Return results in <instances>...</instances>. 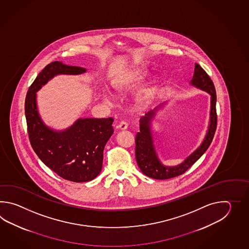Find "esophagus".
Here are the masks:
<instances>
[{
	"instance_id": "34e87169",
	"label": "esophagus",
	"mask_w": 249,
	"mask_h": 249,
	"mask_svg": "<svg viewBox=\"0 0 249 249\" xmlns=\"http://www.w3.org/2000/svg\"><path fill=\"white\" fill-rule=\"evenodd\" d=\"M127 127H128V124L125 121H122V122L119 123V124H118V128L120 130H125V129H127Z\"/></svg>"
}]
</instances>
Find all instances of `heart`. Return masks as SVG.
Listing matches in <instances>:
<instances>
[{
	"label": "heart",
	"instance_id": "heart-1",
	"mask_svg": "<svg viewBox=\"0 0 249 249\" xmlns=\"http://www.w3.org/2000/svg\"><path fill=\"white\" fill-rule=\"evenodd\" d=\"M147 77V73L145 71H137L135 73H132L127 79L122 80L118 82L117 85H115L116 89L118 91H127V90H133L137 86L142 85L144 80ZM158 90V85L155 83H152L144 88V90L141 92L139 100L142 102H148L151 99H153L154 96L156 94ZM105 99L108 100L109 96L105 95Z\"/></svg>",
	"mask_w": 249,
	"mask_h": 249
}]
</instances>
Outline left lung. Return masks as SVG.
<instances>
[{
    "instance_id": "obj_1",
    "label": "left lung",
    "mask_w": 249,
    "mask_h": 249,
    "mask_svg": "<svg viewBox=\"0 0 249 249\" xmlns=\"http://www.w3.org/2000/svg\"><path fill=\"white\" fill-rule=\"evenodd\" d=\"M191 83V85H195L201 90H206L211 95L210 124L207 136L199 148H196V151L189 156L184 162L173 167L164 166L158 159L150 132V121L151 118H153L157 108L148 112L145 117L141 118L140 132H137L135 137V157L140 169L142 170L144 175L152 179L166 180L184 174L207 151L214 136L217 126L216 91L214 85L207 72L197 63H195L194 74Z\"/></svg>"
}]
</instances>
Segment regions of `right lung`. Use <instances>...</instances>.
<instances>
[{
  "label": "right lung",
  "instance_id": "right-lung-1",
  "mask_svg": "<svg viewBox=\"0 0 249 249\" xmlns=\"http://www.w3.org/2000/svg\"><path fill=\"white\" fill-rule=\"evenodd\" d=\"M85 71L61 61L48 64L30 85L25 101L27 132L34 151L58 176L74 182L93 180L101 173L104 147L114 132V119H78L63 132H55L45 126L39 117L36 91L56 74Z\"/></svg>",
  "mask_w": 249,
  "mask_h": 249
}]
</instances>
